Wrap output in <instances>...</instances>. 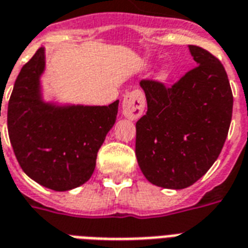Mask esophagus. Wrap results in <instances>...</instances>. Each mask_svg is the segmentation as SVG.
<instances>
[{
	"label": "esophagus",
	"instance_id": "1",
	"mask_svg": "<svg viewBox=\"0 0 248 248\" xmlns=\"http://www.w3.org/2000/svg\"><path fill=\"white\" fill-rule=\"evenodd\" d=\"M144 105H146V100H144V94L142 91L137 89V91L130 92L124 96V102H122V114L127 119L135 121L142 117Z\"/></svg>",
	"mask_w": 248,
	"mask_h": 248
}]
</instances>
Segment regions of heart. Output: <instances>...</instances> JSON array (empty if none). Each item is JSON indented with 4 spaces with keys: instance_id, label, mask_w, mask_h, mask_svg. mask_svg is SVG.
Returning a JSON list of instances; mask_svg holds the SVG:
<instances>
[{
    "instance_id": "b5f03b06",
    "label": "heart",
    "mask_w": 248,
    "mask_h": 248,
    "mask_svg": "<svg viewBox=\"0 0 248 248\" xmlns=\"http://www.w3.org/2000/svg\"><path fill=\"white\" fill-rule=\"evenodd\" d=\"M168 78H170V71L168 69H160L156 75V78L159 81H166Z\"/></svg>"
}]
</instances>
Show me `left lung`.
<instances>
[{
	"label": "left lung",
	"mask_w": 248,
	"mask_h": 248,
	"mask_svg": "<svg viewBox=\"0 0 248 248\" xmlns=\"http://www.w3.org/2000/svg\"><path fill=\"white\" fill-rule=\"evenodd\" d=\"M196 65L170 88L142 80L147 113L137 122L135 155L144 177L167 189H184L217 160L232 114V93L216 56L189 46Z\"/></svg>",
	"instance_id": "obj_1"
}]
</instances>
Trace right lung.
<instances>
[{
  "mask_svg": "<svg viewBox=\"0 0 248 248\" xmlns=\"http://www.w3.org/2000/svg\"><path fill=\"white\" fill-rule=\"evenodd\" d=\"M45 68L42 47L16 78L7 106V130L23 172L48 189L64 192L85 184L93 175L119 101L108 106L46 102L40 85Z\"/></svg>",
  "mask_w": 248,
  "mask_h": 248,
  "instance_id": "1",
  "label": "right lung"
}]
</instances>
